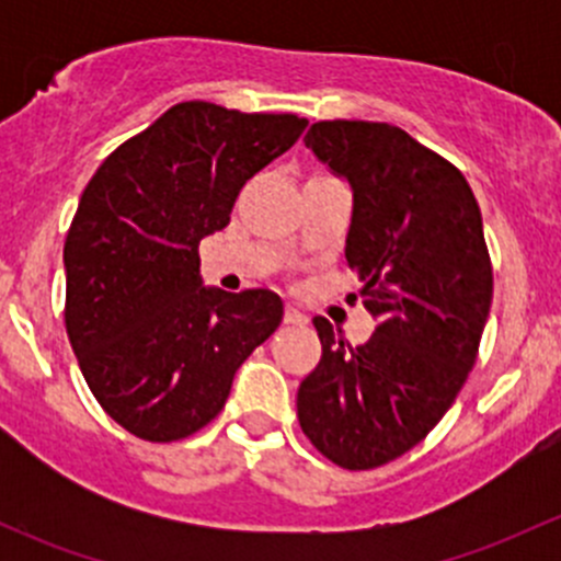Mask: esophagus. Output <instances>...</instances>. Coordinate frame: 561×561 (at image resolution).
I'll list each match as a JSON object with an SVG mask.
<instances>
[{
  "label": "esophagus",
  "instance_id": "1",
  "mask_svg": "<svg viewBox=\"0 0 561 561\" xmlns=\"http://www.w3.org/2000/svg\"><path fill=\"white\" fill-rule=\"evenodd\" d=\"M285 322H290V325H307L309 317L304 314L298 307H293V304H287V307H285Z\"/></svg>",
  "mask_w": 561,
  "mask_h": 561
}]
</instances>
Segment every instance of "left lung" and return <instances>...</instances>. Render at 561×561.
I'll return each instance as SVG.
<instances>
[{
  "label": "left lung",
  "mask_w": 561,
  "mask_h": 561,
  "mask_svg": "<svg viewBox=\"0 0 561 561\" xmlns=\"http://www.w3.org/2000/svg\"><path fill=\"white\" fill-rule=\"evenodd\" d=\"M304 144L353 186L344 254L377 325L353 347L314 317L298 423L336 467L375 469L426 439L478 360L494 296L483 219L454 162L393 124L314 122Z\"/></svg>",
  "instance_id": "left-lung-1"
}]
</instances>
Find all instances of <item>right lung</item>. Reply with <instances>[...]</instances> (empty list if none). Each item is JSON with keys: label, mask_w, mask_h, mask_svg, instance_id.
Returning a JSON list of instances; mask_svg holds the SVG:
<instances>
[{"label": "right lung", "mask_w": 561, "mask_h": 561, "mask_svg": "<svg viewBox=\"0 0 561 561\" xmlns=\"http://www.w3.org/2000/svg\"><path fill=\"white\" fill-rule=\"evenodd\" d=\"M307 118L179 103L105 157L65 241V328L100 407L146 443L222 412L233 375L282 322L276 293L201 287V241Z\"/></svg>", "instance_id": "1"}]
</instances>
